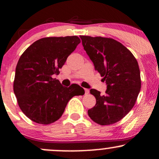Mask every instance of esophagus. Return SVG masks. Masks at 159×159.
<instances>
[{"instance_id":"1","label":"esophagus","mask_w":159,"mask_h":159,"mask_svg":"<svg viewBox=\"0 0 159 159\" xmlns=\"http://www.w3.org/2000/svg\"><path fill=\"white\" fill-rule=\"evenodd\" d=\"M84 90H85V95H87L89 93H90V90H89L88 89H84Z\"/></svg>"}]
</instances>
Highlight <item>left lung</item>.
<instances>
[{
	"mask_svg": "<svg viewBox=\"0 0 159 159\" xmlns=\"http://www.w3.org/2000/svg\"><path fill=\"white\" fill-rule=\"evenodd\" d=\"M84 49L95 69L107 84L105 96L91 89L96 105L89 109V116L102 125L120 121L134 107L141 87L139 66L126 47L111 38L80 36Z\"/></svg>",
	"mask_w": 159,
	"mask_h": 159,
	"instance_id": "left-lung-1",
	"label": "left lung"
}]
</instances>
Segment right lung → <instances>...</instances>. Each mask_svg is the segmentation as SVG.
Masks as SVG:
<instances>
[{"label": "right lung", "instance_id": "add662e5", "mask_svg": "<svg viewBox=\"0 0 159 159\" xmlns=\"http://www.w3.org/2000/svg\"><path fill=\"white\" fill-rule=\"evenodd\" d=\"M80 43L77 36L42 38L20 57L13 90L19 107L32 121L43 125L54 123L61 118L71 98L84 94L79 85L66 87L53 78Z\"/></svg>", "mask_w": 159, "mask_h": 159}]
</instances>
